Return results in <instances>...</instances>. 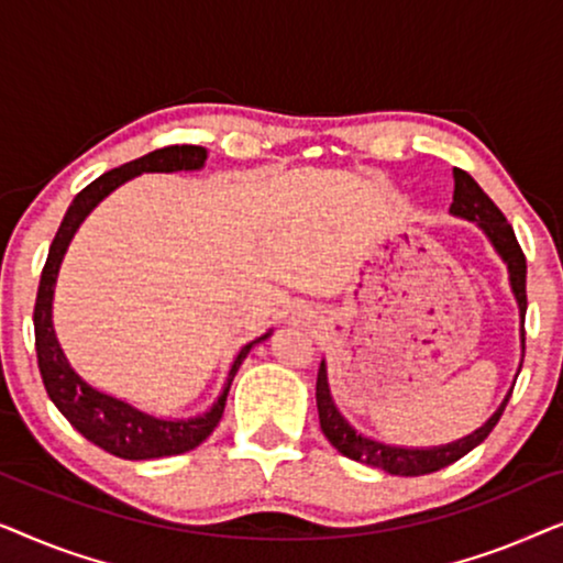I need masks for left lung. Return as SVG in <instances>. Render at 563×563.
<instances>
[{
    "instance_id": "obj_1",
    "label": "left lung",
    "mask_w": 563,
    "mask_h": 563,
    "mask_svg": "<svg viewBox=\"0 0 563 563\" xmlns=\"http://www.w3.org/2000/svg\"><path fill=\"white\" fill-rule=\"evenodd\" d=\"M451 214L456 218L472 220L479 225L487 238L495 245V251L503 256L507 264V272H510V287L512 295L518 299L520 307V335H522V351H526V310H528V297H526V253H522L518 238H515V230L510 222L505 220V214L499 212V207L492 202V199L484 195V189L476 184L472 176L461 168H453V205ZM314 397H318V415H320V428L322 433L333 449H338L343 456L353 461H361V464H368L374 468H382V472L395 474V476H420V474H433L438 468L453 464L461 456H466L468 451L476 449L484 438L492 433V428L497 426L499 418H503L505 405L510 395L505 397V402L499 405V410L492 415V418L484 422L479 430H474L472 435L459 438V441L445 443V445H433V449H402V445H387L379 441H372V438L356 433L349 426V420L338 412V407L330 397L328 387V368L325 361L320 364L318 372V387H314Z\"/></svg>"
}]
</instances>
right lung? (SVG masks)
Instances as JSON below:
<instances>
[{
	"instance_id": "add662e5",
	"label": "right lung",
	"mask_w": 563,
	"mask_h": 563,
	"mask_svg": "<svg viewBox=\"0 0 563 563\" xmlns=\"http://www.w3.org/2000/svg\"><path fill=\"white\" fill-rule=\"evenodd\" d=\"M207 151L202 145H168V148H158L148 153V156L130 161V164L112 168L84 187L79 195L74 197L71 207H68L64 222H60L56 238H53L48 261H45L43 274H41V287H37L35 297V351H37V368H41L45 391H48L51 402L58 407L60 415L79 430V433L91 441L99 449H104L112 456L128 459V461H145V459H164L176 456V453H187L197 449L207 435L218 428L225 410V399L233 384V376L241 368L243 358L249 356L253 345L266 341L268 335H261L256 341L243 345L238 358L230 368L225 387H222L218 402H214L205 415L189 420H164L153 418V415L137 410V407L122 402V399L104 395L81 379L68 364L64 351H60L56 330H53V287H56L60 261L71 243V238L84 218L102 202V199L133 179L137 174L145 172H197L205 166Z\"/></svg>"
}]
</instances>
